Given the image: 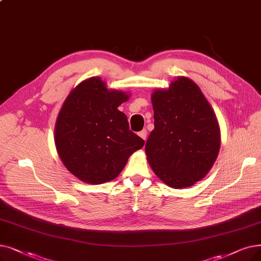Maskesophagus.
Segmentation results:
<instances>
[{"label": "esophagus", "mask_w": 261, "mask_h": 261, "mask_svg": "<svg viewBox=\"0 0 261 261\" xmlns=\"http://www.w3.org/2000/svg\"><path fill=\"white\" fill-rule=\"evenodd\" d=\"M139 135H140V137H141L143 140H146V138H147V130H146V129H143L142 131L139 132Z\"/></svg>", "instance_id": "34e87169"}]
</instances>
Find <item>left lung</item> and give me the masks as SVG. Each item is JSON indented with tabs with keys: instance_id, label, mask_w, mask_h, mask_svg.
Instances as JSON below:
<instances>
[{
	"instance_id": "obj_1",
	"label": "left lung",
	"mask_w": 261,
	"mask_h": 261,
	"mask_svg": "<svg viewBox=\"0 0 261 261\" xmlns=\"http://www.w3.org/2000/svg\"><path fill=\"white\" fill-rule=\"evenodd\" d=\"M154 129L145 151L152 171L174 189L193 186L207 175L220 150L217 117L199 87L179 76L151 97Z\"/></svg>"
}]
</instances>
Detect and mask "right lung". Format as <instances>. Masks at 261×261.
Segmentation results:
<instances>
[{
	"label": "right lung",
	"mask_w": 261,
	"mask_h": 261,
	"mask_svg": "<svg viewBox=\"0 0 261 261\" xmlns=\"http://www.w3.org/2000/svg\"><path fill=\"white\" fill-rule=\"evenodd\" d=\"M128 99L109 90L100 77L79 84L68 96L55 126V145L66 168L83 182L115 179L145 142L129 129L117 108Z\"/></svg>",
	"instance_id": "add662e5"
}]
</instances>
